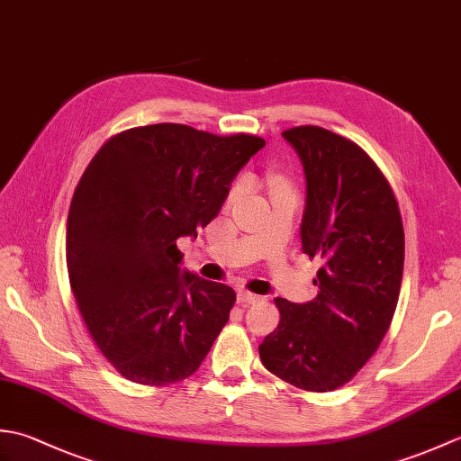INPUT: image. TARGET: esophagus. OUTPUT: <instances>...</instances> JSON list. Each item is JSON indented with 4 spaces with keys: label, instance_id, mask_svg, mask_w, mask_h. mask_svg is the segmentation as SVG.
Wrapping results in <instances>:
<instances>
[{
    "label": "esophagus",
    "instance_id": "esophagus-1",
    "mask_svg": "<svg viewBox=\"0 0 461 461\" xmlns=\"http://www.w3.org/2000/svg\"><path fill=\"white\" fill-rule=\"evenodd\" d=\"M238 301L241 303V305H253V303H259L261 297L256 295V293H249L246 289H241V291H238Z\"/></svg>",
    "mask_w": 461,
    "mask_h": 461
}]
</instances>
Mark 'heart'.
Segmentation results:
<instances>
[{
	"instance_id": "heart-1",
	"label": "heart",
	"mask_w": 461,
	"mask_h": 461,
	"mask_svg": "<svg viewBox=\"0 0 461 461\" xmlns=\"http://www.w3.org/2000/svg\"><path fill=\"white\" fill-rule=\"evenodd\" d=\"M269 184H271L273 194L287 192V190H289V184L285 182V178H281V176H273ZM241 192H243V184H236V185H233L230 195H228V202H236V200L240 198V195H241Z\"/></svg>"
}]
</instances>
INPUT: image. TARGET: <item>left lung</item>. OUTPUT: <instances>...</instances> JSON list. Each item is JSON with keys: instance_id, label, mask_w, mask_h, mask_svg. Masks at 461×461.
<instances>
[{"instance_id": "left-lung-1", "label": "left lung", "mask_w": 461, "mask_h": 461, "mask_svg": "<svg viewBox=\"0 0 461 461\" xmlns=\"http://www.w3.org/2000/svg\"><path fill=\"white\" fill-rule=\"evenodd\" d=\"M283 139L307 182L301 248L321 267L315 299H276L281 321L259 357L289 384L329 393L347 384L386 335L402 283L404 228L393 188L360 146L321 126H297Z\"/></svg>"}]
</instances>
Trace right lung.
<instances>
[{
	"label": "right lung",
	"mask_w": 461,
	"mask_h": 461,
	"mask_svg": "<svg viewBox=\"0 0 461 461\" xmlns=\"http://www.w3.org/2000/svg\"><path fill=\"white\" fill-rule=\"evenodd\" d=\"M266 140L150 124L113 136L77 185L67 220L73 295L104 358L136 384L200 368L236 291L182 269L180 238L218 215Z\"/></svg>",
	"instance_id": "1"
}]
</instances>
